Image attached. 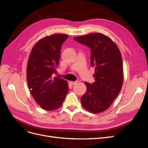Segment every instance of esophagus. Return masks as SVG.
<instances>
[{
    "mask_svg": "<svg viewBox=\"0 0 148 148\" xmlns=\"http://www.w3.org/2000/svg\"><path fill=\"white\" fill-rule=\"evenodd\" d=\"M70 83H71V85H75L77 83V81H71Z\"/></svg>",
    "mask_w": 148,
    "mask_h": 148,
    "instance_id": "34e87169",
    "label": "esophagus"
}]
</instances>
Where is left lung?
Wrapping results in <instances>:
<instances>
[{
  "instance_id": "obj_1",
  "label": "left lung",
  "mask_w": 148,
  "mask_h": 148,
  "mask_svg": "<svg viewBox=\"0 0 148 148\" xmlns=\"http://www.w3.org/2000/svg\"><path fill=\"white\" fill-rule=\"evenodd\" d=\"M74 40L90 49V63L95 68V82H85L87 91L81 97V104L90 112L104 111L122 88L123 69L121 52L110 38L101 33L77 37Z\"/></svg>"
}]
</instances>
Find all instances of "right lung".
Returning a JSON list of instances; mask_svg holds the SVG:
<instances>
[{
	"mask_svg": "<svg viewBox=\"0 0 148 148\" xmlns=\"http://www.w3.org/2000/svg\"><path fill=\"white\" fill-rule=\"evenodd\" d=\"M66 34L46 36L33 47L27 66V82L37 103L42 109L53 111L61 106L69 87L63 79L54 77L60 59Z\"/></svg>",
	"mask_w": 148,
	"mask_h": 148,
	"instance_id": "right-lung-1",
	"label": "right lung"
}]
</instances>
